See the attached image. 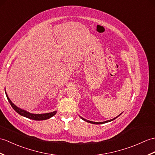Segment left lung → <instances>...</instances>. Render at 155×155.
<instances>
[{
	"label": "left lung",
	"instance_id": "8db88e82",
	"mask_svg": "<svg viewBox=\"0 0 155 155\" xmlns=\"http://www.w3.org/2000/svg\"><path fill=\"white\" fill-rule=\"evenodd\" d=\"M120 114V115H121ZM119 116H120V115H119ZM118 116H117L116 117H114V119H112V120H108V121H103V122H94V121H89V120H85V119H84L83 117H81V119H82V120H83L84 121H87V122H88V123H91V124H105V123H107V122H110V121H113V120H114L115 119H116Z\"/></svg>",
	"mask_w": 155,
	"mask_h": 155
}]
</instances>
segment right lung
Instances as JSON below:
<instances>
[{
	"instance_id": "1",
	"label": "right lung",
	"mask_w": 155,
	"mask_h": 155,
	"mask_svg": "<svg viewBox=\"0 0 155 155\" xmlns=\"http://www.w3.org/2000/svg\"><path fill=\"white\" fill-rule=\"evenodd\" d=\"M6 98L8 99L9 103L10 104V105L12 107V108L15 110L18 114H19L21 116H22L24 117H26L27 118L31 119V120H36V121H40V120H48V119L53 117V116H55L57 113V111H54L53 112H50V113H47V114H31L28 111L24 110L21 108H19L18 107H17L16 105L12 102L11 100H10L8 98V95H7L6 92Z\"/></svg>"
}]
</instances>
